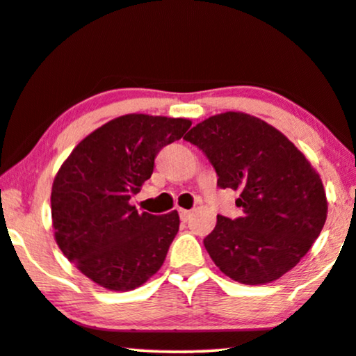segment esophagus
I'll list each match as a JSON object with an SVG mask.
<instances>
[{
  "mask_svg": "<svg viewBox=\"0 0 356 356\" xmlns=\"http://www.w3.org/2000/svg\"><path fill=\"white\" fill-rule=\"evenodd\" d=\"M179 215H181V220H182L184 222H186V221L191 220L192 213L188 211V210H184V208H181V210H179Z\"/></svg>",
  "mask_w": 356,
  "mask_h": 356,
  "instance_id": "1",
  "label": "esophagus"
}]
</instances>
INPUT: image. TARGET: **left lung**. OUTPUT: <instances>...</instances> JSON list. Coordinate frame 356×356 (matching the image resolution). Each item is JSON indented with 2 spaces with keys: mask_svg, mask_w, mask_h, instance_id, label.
I'll return each instance as SVG.
<instances>
[{
  "mask_svg": "<svg viewBox=\"0 0 356 356\" xmlns=\"http://www.w3.org/2000/svg\"><path fill=\"white\" fill-rule=\"evenodd\" d=\"M239 192L243 216H216L207 252L231 280L265 285L290 272L312 248L327 220L324 184L306 156L270 123L244 112L216 113L184 136Z\"/></svg>",
  "mask_w": 356,
  "mask_h": 356,
  "instance_id": "1",
  "label": "left lung"
}]
</instances>
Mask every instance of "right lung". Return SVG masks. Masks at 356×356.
Returning a JSON list of instances; mask_svg holds the SVG:
<instances>
[{
	"mask_svg": "<svg viewBox=\"0 0 356 356\" xmlns=\"http://www.w3.org/2000/svg\"><path fill=\"white\" fill-rule=\"evenodd\" d=\"M191 125L188 118L127 113L89 134L60 165L50 195L55 241L96 285L135 290L164 264L179 213H138L130 198L151 177L159 149Z\"/></svg>",
	"mask_w": 356,
	"mask_h": 356,
	"instance_id": "obj_1",
	"label": "right lung"
}]
</instances>
